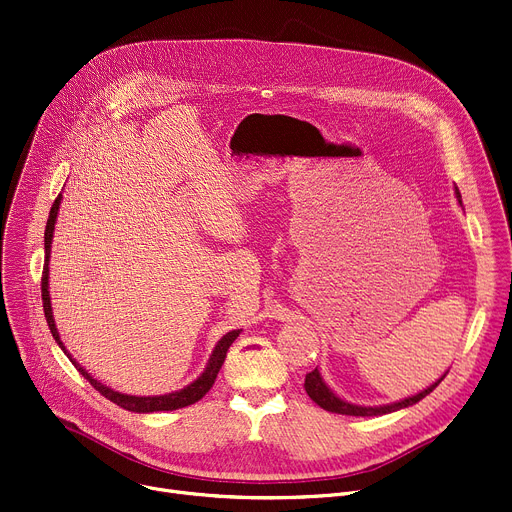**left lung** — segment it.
<instances>
[{"instance_id": "left-lung-1", "label": "left lung", "mask_w": 512, "mask_h": 512, "mask_svg": "<svg viewBox=\"0 0 512 512\" xmlns=\"http://www.w3.org/2000/svg\"><path fill=\"white\" fill-rule=\"evenodd\" d=\"M455 194H457V199H459V203H461L459 188H455ZM443 377H445V375H443ZM443 377H441L437 383H432L430 387H426L424 391L416 393V396H412V398H406V400L396 402V404L379 406V408L355 406V404H348V402L340 400L338 396H334V393L326 387V383L322 381V377H320V371H318V369H313L311 373H307V375H305V391H307V396H309L313 402H316L320 408H324V410H328V412H334V414H346V416H381V414L396 412V410H402V408H408V406H412V404L420 402L422 398H426L428 393L443 381Z\"/></svg>"}]
</instances>
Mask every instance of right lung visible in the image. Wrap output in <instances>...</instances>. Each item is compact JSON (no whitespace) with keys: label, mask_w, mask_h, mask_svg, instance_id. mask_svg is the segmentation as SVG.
Returning a JSON list of instances; mask_svg holds the SVG:
<instances>
[{"label":"right lung","mask_w":512,"mask_h":512,"mask_svg":"<svg viewBox=\"0 0 512 512\" xmlns=\"http://www.w3.org/2000/svg\"><path fill=\"white\" fill-rule=\"evenodd\" d=\"M63 196L59 194L53 207H51V213H49V221H47V229H45V268H43V277H41V293H43V309H45V318H47V324H49V330L53 334V338L57 340V344L63 348L65 355L69 357V361L75 365V369L80 371L88 381L90 385L100 391L102 396L106 400H110L112 404L121 406L129 412H139V414H147V412H164V410H178V408H184V406H190L194 402H199L205 393L213 387L215 379H217V373L227 357V348L231 346V342L240 336V330H231L227 332L215 346L213 355L209 359V365L205 369V373L192 381L190 385H186L184 389L180 391H174V393H166V396H149V398H137V396H127V393H119L114 391L106 385H102L100 381H96L82 365H77L69 352L65 350L63 342L59 340V332L55 328V320H53V313H51V297H49V256H51V242H53V229H55V221H57V211H59V203H61Z\"/></svg>","instance_id":"right-lung-1"}]
</instances>
